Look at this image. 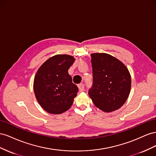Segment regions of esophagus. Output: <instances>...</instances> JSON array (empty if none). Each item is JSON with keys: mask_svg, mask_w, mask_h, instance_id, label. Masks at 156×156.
<instances>
[{"mask_svg": "<svg viewBox=\"0 0 156 156\" xmlns=\"http://www.w3.org/2000/svg\"><path fill=\"white\" fill-rule=\"evenodd\" d=\"M78 88L80 91H83L85 90V86H84L83 83H80L78 85Z\"/></svg>", "mask_w": 156, "mask_h": 156, "instance_id": "1", "label": "esophagus"}]
</instances>
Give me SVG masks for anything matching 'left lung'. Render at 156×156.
I'll return each instance as SVG.
<instances>
[{
	"mask_svg": "<svg viewBox=\"0 0 156 156\" xmlns=\"http://www.w3.org/2000/svg\"><path fill=\"white\" fill-rule=\"evenodd\" d=\"M93 84L88 93L94 105L105 112H112L125 103L131 80L121 61L107 53H92Z\"/></svg>",
	"mask_w": 156,
	"mask_h": 156,
	"instance_id": "obj_1",
	"label": "left lung"
}]
</instances>
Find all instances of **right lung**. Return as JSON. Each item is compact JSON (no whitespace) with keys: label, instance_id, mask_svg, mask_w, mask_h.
Listing matches in <instances>:
<instances>
[{"label":"right lung","instance_id":"add662e5","mask_svg":"<svg viewBox=\"0 0 156 156\" xmlns=\"http://www.w3.org/2000/svg\"><path fill=\"white\" fill-rule=\"evenodd\" d=\"M75 59L68 55H56L42 65L34 80L37 99L46 112L61 114L72 106L78 88L68 70Z\"/></svg>","mask_w":156,"mask_h":156}]
</instances>
